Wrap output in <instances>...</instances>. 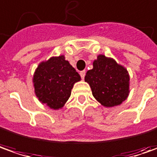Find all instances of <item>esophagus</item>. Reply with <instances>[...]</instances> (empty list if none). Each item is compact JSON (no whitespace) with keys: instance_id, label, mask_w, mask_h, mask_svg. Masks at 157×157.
Segmentation results:
<instances>
[{"instance_id":"esophagus-1","label":"esophagus","mask_w":157,"mask_h":157,"mask_svg":"<svg viewBox=\"0 0 157 157\" xmlns=\"http://www.w3.org/2000/svg\"><path fill=\"white\" fill-rule=\"evenodd\" d=\"M85 75H86V71H85V70H82V71H81V72H80V75H81L82 79H84V77H85Z\"/></svg>"}]
</instances>
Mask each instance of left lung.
<instances>
[{
    "instance_id": "1",
    "label": "left lung",
    "mask_w": 157,
    "mask_h": 157,
    "mask_svg": "<svg viewBox=\"0 0 157 157\" xmlns=\"http://www.w3.org/2000/svg\"><path fill=\"white\" fill-rule=\"evenodd\" d=\"M84 79L89 84L94 97L105 107L120 105L129 93L127 69L103 55L97 56L93 68L86 73Z\"/></svg>"
}]
</instances>
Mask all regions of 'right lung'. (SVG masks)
<instances>
[{
	"mask_svg": "<svg viewBox=\"0 0 157 157\" xmlns=\"http://www.w3.org/2000/svg\"><path fill=\"white\" fill-rule=\"evenodd\" d=\"M81 80L64 56L51 57L41 62L35 70L33 82L36 96L50 109L62 108L71 95L74 84Z\"/></svg>",
	"mask_w": 157,
	"mask_h": 157,
	"instance_id": "right-lung-1",
	"label": "right lung"
}]
</instances>
